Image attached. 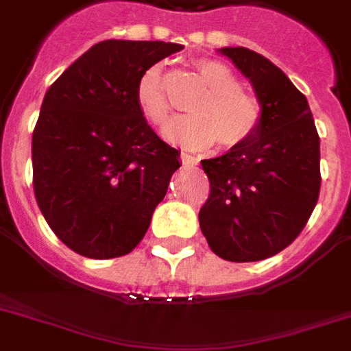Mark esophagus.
<instances>
[{
	"mask_svg": "<svg viewBox=\"0 0 351 351\" xmlns=\"http://www.w3.org/2000/svg\"><path fill=\"white\" fill-rule=\"evenodd\" d=\"M180 160L184 165H197L198 164V156H195V154H189V153H182Z\"/></svg>",
	"mask_w": 351,
	"mask_h": 351,
	"instance_id": "34e87169",
	"label": "esophagus"
}]
</instances>
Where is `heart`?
<instances>
[{
	"label": "heart",
	"mask_w": 351,
	"mask_h": 351,
	"mask_svg": "<svg viewBox=\"0 0 351 351\" xmlns=\"http://www.w3.org/2000/svg\"><path fill=\"white\" fill-rule=\"evenodd\" d=\"M195 67L208 93L195 101L193 117L173 121L165 129V136L193 149L209 147L217 140L226 149L251 142L264 123L261 98L242 89L239 76L226 63L198 60ZM134 100L138 111L153 125L167 123L171 107L160 65H151L143 71L136 84Z\"/></svg>",
	"instance_id": "heart-1"
}]
</instances>
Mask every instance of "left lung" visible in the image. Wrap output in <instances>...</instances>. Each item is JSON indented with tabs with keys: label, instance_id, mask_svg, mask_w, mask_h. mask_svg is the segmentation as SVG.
Listing matches in <instances>:
<instances>
[{
	"label": "left lung",
	"instance_id": "left-lung-1",
	"mask_svg": "<svg viewBox=\"0 0 351 351\" xmlns=\"http://www.w3.org/2000/svg\"><path fill=\"white\" fill-rule=\"evenodd\" d=\"M220 52L250 78L264 123L251 142L200 162L209 178L200 230L224 261H264L288 247L315 209L321 142L306 96L277 65L244 47Z\"/></svg>",
	"mask_w": 351,
	"mask_h": 351
}]
</instances>
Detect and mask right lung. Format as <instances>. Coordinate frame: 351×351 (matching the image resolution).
Listing matches in <instances>:
<instances>
[{
    "mask_svg": "<svg viewBox=\"0 0 351 351\" xmlns=\"http://www.w3.org/2000/svg\"><path fill=\"white\" fill-rule=\"evenodd\" d=\"M184 47L106 40L49 87L32 132L36 202L63 244L89 258L131 253L180 153L138 111L142 73Z\"/></svg>",
    "mask_w": 351,
    "mask_h": 351,
    "instance_id": "1",
    "label": "right lung"
}]
</instances>
